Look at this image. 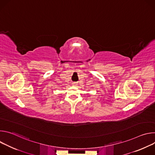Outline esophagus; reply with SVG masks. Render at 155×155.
<instances>
[{
	"label": "esophagus",
	"instance_id": "obj_1",
	"mask_svg": "<svg viewBox=\"0 0 155 155\" xmlns=\"http://www.w3.org/2000/svg\"><path fill=\"white\" fill-rule=\"evenodd\" d=\"M72 84H73V85H74V86H75V85H77V83H76V82H73V83H72Z\"/></svg>",
	"mask_w": 155,
	"mask_h": 155
}]
</instances>
